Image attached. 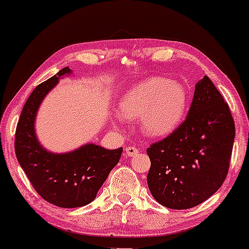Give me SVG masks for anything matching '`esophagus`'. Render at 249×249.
Segmentation results:
<instances>
[{
  "label": "esophagus",
  "mask_w": 249,
  "mask_h": 249,
  "mask_svg": "<svg viewBox=\"0 0 249 249\" xmlns=\"http://www.w3.org/2000/svg\"><path fill=\"white\" fill-rule=\"evenodd\" d=\"M125 152H126L128 157H133L138 153V150H137V147H134V146H127L126 148H125Z\"/></svg>",
  "instance_id": "1"
}]
</instances>
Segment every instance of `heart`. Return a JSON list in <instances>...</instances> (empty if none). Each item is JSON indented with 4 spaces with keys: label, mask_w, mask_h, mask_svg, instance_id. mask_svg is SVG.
Masks as SVG:
<instances>
[{
    "label": "heart",
    "mask_w": 249,
    "mask_h": 249,
    "mask_svg": "<svg viewBox=\"0 0 249 249\" xmlns=\"http://www.w3.org/2000/svg\"><path fill=\"white\" fill-rule=\"evenodd\" d=\"M186 88L165 77H151L133 85L119 102L123 118H141V127L150 137L166 136L178 127L186 112Z\"/></svg>",
    "instance_id": "heart-1"
}]
</instances>
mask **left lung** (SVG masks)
Wrapping results in <instances>:
<instances>
[{
	"instance_id": "left-lung-1",
	"label": "left lung",
	"mask_w": 249,
	"mask_h": 249,
	"mask_svg": "<svg viewBox=\"0 0 249 249\" xmlns=\"http://www.w3.org/2000/svg\"><path fill=\"white\" fill-rule=\"evenodd\" d=\"M234 137L230 107L204 76L196 84L186 119L146 150L153 198L171 210H187L213 196L227 177Z\"/></svg>"
}]
</instances>
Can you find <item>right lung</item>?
<instances>
[{
	"mask_svg": "<svg viewBox=\"0 0 249 249\" xmlns=\"http://www.w3.org/2000/svg\"><path fill=\"white\" fill-rule=\"evenodd\" d=\"M71 72L69 67H65L37 85L25 102L15 133L17 160L33 187L48 202L63 208L90 204L123 152V147L107 150L99 145L85 144L71 152L53 153L39 144L35 132L39 105L58 79Z\"/></svg>",
	"mask_w": 249,
	"mask_h": 249,
	"instance_id": "obj_1",
	"label": "right lung"
}]
</instances>
